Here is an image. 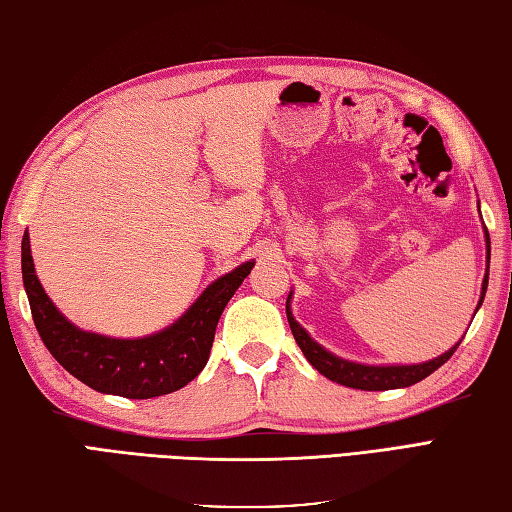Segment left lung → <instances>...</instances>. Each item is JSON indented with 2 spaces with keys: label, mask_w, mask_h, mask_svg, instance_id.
<instances>
[{
  "label": "left lung",
  "mask_w": 512,
  "mask_h": 512,
  "mask_svg": "<svg viewBox=\"0 0 512 512\" xmlns=\"http://www.w3.org/2000/svg\"><path fill=\"white\" fill-rule=\"evenodd\" d=\"M484 236H486V274L484 281H481V296L477 303V310L484 303L486 296V287H488V267H490V236L488 229L484 227ZM292 296L294 292H289L287 303H285V312H287V321L289 327H292V334L301 347L305 359L310 361L314 368L321 372L323 376H327L330 381H336L341 385H347V388L354 390H370V392H381V390H397V388H410V385L419 383L430 376L435 370H439L443 363H446L455 350L459 347V343H455L450 347L448 352H443L435 359L423 361V363H410V365H368V363H356V361H347L343 356H336L330 350H325L321 343H316L303 325H298V321L292 314ZM475 310V314H477ZM475 318V316H472Z\"/></svg>",
  "instance_id": "obj_1"
}]
</instances>
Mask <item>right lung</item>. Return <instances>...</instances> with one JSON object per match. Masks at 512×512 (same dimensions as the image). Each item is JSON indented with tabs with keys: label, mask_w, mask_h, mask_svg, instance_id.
Instances as JSON below:
<instances>
[{
	"label": "right lung",
	"mask_w": 512,
	"mask_h": 512,
	"mask_svg": "<svg viewBox=\"0 0 512 512\" xmlns=\"http://www.w3.org/2000/svg\"><path fill=\"white\" fill-rule=\"evenodd\" d=\"M252 267L254 260H245L209 283L165 330L138 339H115L82 330L57 310L35 274L28 231L22 238L24 289L46 350L89 388L127 399L162 397L196 379L207 365L218 318Z\"/></svg>",
	"instance_id": "obj_1"
}]
</instances>
